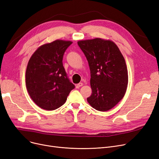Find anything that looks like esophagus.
Segmentation results:
<instances>
[{
	"label": "esophagus",
	"mask_w": 159,
	"mask_h": 159,
	"mask_svg": "<svg viewBox=\"0 0 159 159\" xmlns=\"http://www.w3.org/2000/svg\"><path fill=\"white\" fill-rule=\"evenodd\" d=\"M83 85V84L82 83H79V84H76V89H79V88L80 87V86H82Z\"/></svg>",
	"instance_id": "obj_1"
}]
</instances>
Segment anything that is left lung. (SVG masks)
I'll use <instances>...</instances> for the list:
<instances>
[{"mask_svg": "<svg viewBox=\"0 0 159 159\" xmlns=\"http://www.w3.org/2000/svg\"><path fill=\"white\" fill-rule=\"evenodd\" d=\"M77 43L90 70L92 94L87 101L98 111L110 110L126 91L128 75L125 58L112 40L96 38L79 40Z\"/></svg>", "mask_w": 159, "mask_h": 159, "instance_id": "left-lung-1", "label": "left lung"}]
</instances>
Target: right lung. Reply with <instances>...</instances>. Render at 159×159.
<instances>
[{
  "instance_id": "add662e5",
  "label": "right lung",
  "mask_w": 159,
  "mask_h": 159,
  "mask_svg": "<svg viewBox=\"0 0 159 159\" xmlns=\"http://www.w3.org/2000/svg\"><path fill=\"white\" fill-rule=\"evenodd\" d=\"M72 43L58 39L44 44L29 59L25 73L26 87L31 98L39 107L48 111L60 107L75 89L62 62L65 52Z\"/></svg>"
}]
</instances>
